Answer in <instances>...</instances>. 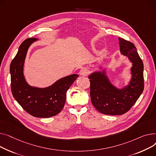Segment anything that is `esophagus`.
I'll return each mask as SVG.
<instances>
[{
  "label": "esophagus",
  "mask_w": 156,
  "mask_h": 156,
  "mask_svg": "<svg viewBox=\"0 0 156 156\" xmlns=\"http://www.w3.org/2000/svg\"><path fill=\"white\" fill-rule=\"evenodd\" d=\"M88 74V70L86 68H82L80 71H79V75L82 76H86Z\"/></svg>",
  "instance_id": "34e87169"
}]
</instances>
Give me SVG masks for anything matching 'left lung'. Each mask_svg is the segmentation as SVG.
<instances>
[{"label": "left lung", "instance_id": "left-lung-1", "mask_svg": "<svg viewBox=\"0 0 156 156\" xmlns=\"http://www.w3.org/2000/svg\"><path fill=\"white\" fill-rule=\"evenodd\" d=\"M121 54L126 56L132 63L131 79L122 88L114 85L102 67L88 76L90 79L91 102L98 112L105 115H119L127 112L136 103L144 88V64L135 45L119 38Z\"/></svg>", "mask_w": 156, "mask_h": 156}]
</instances>
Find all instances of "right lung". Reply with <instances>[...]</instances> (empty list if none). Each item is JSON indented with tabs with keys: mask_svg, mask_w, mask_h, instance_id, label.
<instances>
[{
	"mask_svg": "<svg viewBox=\"0 0 156 156\" xmlns=\"http://www.w3.org/2000/svg\"><path fill=\"white\" fill-rule=\"evenodd\" d=\"M31 38L24 41L10 66L11 90L13 97L24 110L37 118H49L59 113L66 101V93L79 75L72 74L58 79L51 85L37 87L27 83L24 66L30 46L38 41Z\"/></svg>",
	"mask_w": 156,
	"mask_h": 156,
	"instance_id": "obj_1",
	"label": "right lung"
}]
</instances>
